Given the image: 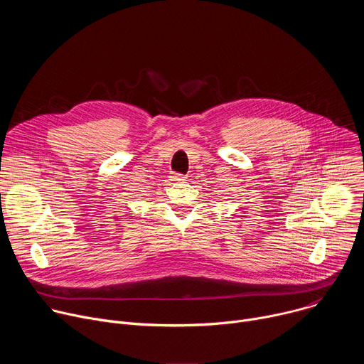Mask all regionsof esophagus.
<instances>
[{
  "label": "esophagus",
  "mask_w": 364,
  "mask_h": 364,
  "mask_svg": "<svg viewBox=\"0 0 364 364\" xmlns=\"http://www.w3.org/2000/svg\"><path fill=\"white\" fill-rule=\"evenodd\" d=\"M171 181H174V183H181V181H186V176L176 173V174H173V176H171Z\"/></svg>",
  "instance_id": "esophagus-1"
}]
</instances>
